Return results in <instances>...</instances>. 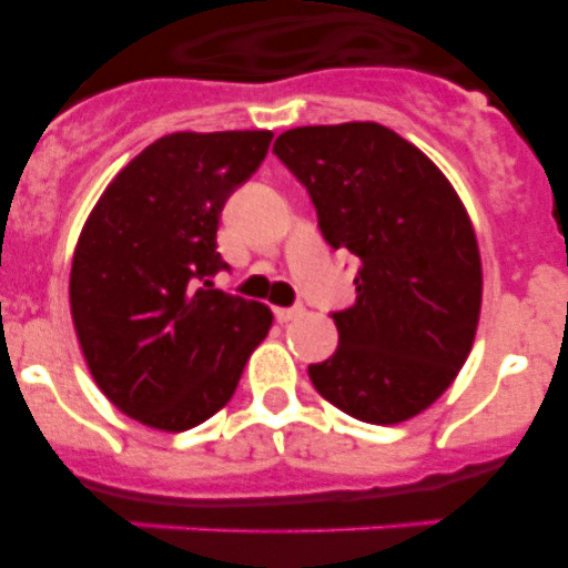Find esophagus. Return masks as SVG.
Returning a JSON list of instances; mask_svg holds the SVG:
<instances>
[{"instance_id":"obj_1","label":"esophagus","mask_w":568,"mask_h":568,"mask_svg":"<svg viewBox=\"0 0 568 568\" xmlns=\"http://www.w3.org/2000/svg\"><path fill=\"white\" fill-rule=\"evenodd\" d=\"M301 315H304V307H301V304H295V307H275V318H278L281 324L301 318Z\"/></svg>"}]
</instances>
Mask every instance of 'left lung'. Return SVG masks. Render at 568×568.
Masks as SVG:
<instances>
[{"label": "left lung", "mask_w": 568, "mask_h": 568, "mask_svg": "<svg viewBox=\"0 0 568 568\" xmlns=\"http://www.w3.org/2000/svg\"><path fill=\"white\" fill-rule=\"evenodd\" d=\"M273 153L307 187L321 235L361 258L338 349L310 381L341 413L400 424L460 373L480 318L478 239L446 175L375 122L281 133Z\"/></svg>", "instance_id": "left-lung-1"}]
</instances>
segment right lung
Instances as JSON below:
<instances>
[{
  "label": "right lung",
  "mask_w": 568,
  "mask_h": 568,
  "mask_svg": "<svg viewBox=\"0 0 568 568\" xmlns=\"http://www.w3.org/2000/svg\"><path fill=\"white\" fill-rule=\"evenodd\" d=\"M270 130L170 133L115 175L79 235L70 315L108 400L184 433L233 398L273 313L222 293L224 202L258 170Z\"/></svg>",
  "instance_id": "add662e5"
}]
</instances>
